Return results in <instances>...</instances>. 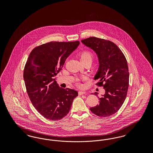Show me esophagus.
<instances>
[{"label": "esophagus", "instance_id": "esophagus-1", "mask_svg": "<svg viewBox=\"0 0 153 153\" xmlns=\"http://www.w3.org/2000/svg\"><path fill=\"white\" fill-rule=\"evenodd\" d=\"M85 94H86L85 92H83V91H79V95H85Z\"/></svg>", "mask_w": 153, "mask_h": 153}]
</instances>
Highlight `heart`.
Listing matches in <instances>:
<instances>
[{
    "label": "heart",
    "instance_id": "1",
    "mask_svg": "<svg viewBox=\"0 0 153 153\" xmlns=\"http://www.w3.org/2000/svg\"><path fill=\"white\" fill-rule=\"evenodd\" d=\"M80 60L81 62L85 61L87 60H89L92 62V58H93V56L92 54L89 52V51H85L82 52L80 55Z\"/></svg>",
    "mask_w": 153,
    "mask_h": 153
}]
</instances>
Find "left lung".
Instances as JSON below:
<instances>
[{"label": "left lung", "mask_w": 153, "mask_h": 153, "mask_svg": "<svg viewBox=\"0 0 153 153\" xmlns=\"http://www.w3.org/2000/svg\"><path fill=\"white\" fill-rule=\"evenodd\" d=\"M81 42L97 55L99 66L94 80H99L97 85L105 89L104 95L99 97V104L90 110L99 117H109L120 108L127 96L129 84L127 60L118 46L111 41L90 37ZM94 94L98 95L97 92Z\"/></svg>", "instance_id": "1"}]
</instances>
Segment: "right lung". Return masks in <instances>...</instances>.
I'll use <instances>...</instances> for the list:
<instances>
[{"label":"right lung","instance_id":"right-lung-1","mask_svg":"<svg viewBox=\"0 0 153 153\" xmlns=\"http://www.w3.org/2000/svg\"><path fill=\"white\" fill-rule=\"evenodd\" d=\"M79 45V41L50 42L30 54L23 72L25 86L35 108L48 119L58 120L65 117L78 96L74 89L59 87L54 77Z\"/></svg>","mask_w":153,"mask_h":153}]
</instances>
